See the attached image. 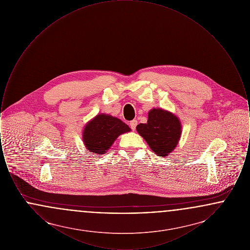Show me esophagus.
Masks as SVG:
<instances>
[{
  "mask_svg": "<svg viewBox=\"0 0 250 250\" xmlns=\"http://www.w3.org/2000/svg\"><path fill=\"white\" fill-rule=\"evenodd\" d=\"M129 125H130L131 129L135 130L136 126L138 125V122H137V120H133V121H131L130 123H129Z\"/></svg>",
  "mask_w": 250,
  "mask_h": 250,
  "instance_id": "esophagus-1",
  "label": "esophagus"
}]
</instances>
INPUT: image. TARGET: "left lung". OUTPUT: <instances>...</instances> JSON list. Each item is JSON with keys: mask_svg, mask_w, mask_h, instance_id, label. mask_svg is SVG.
<instances>
[{"mask_svg": "<svg viewBox=\"0 0 250 250\" xmlns=\"http://www.w3.org/2000/svg\"><path fill=\"white\" fill-rule=\"evenodd\" d=\"M136 129L155 155L162 157L175 149L182 134L178 117L167 110L155 107L149 111L147 123L138 125Z\"/></svg>", "mask_w": 250, "mask_h": 250, "instance_id": "left-lung-1", "label": "left lung"}]
</instances>
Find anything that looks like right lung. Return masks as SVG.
I'll return each mask as SVG.
<instances>
[{
	"instance_id": "1",
	"label": "right lung",
	"mask_w": 250,
	"mask_h": 250,
	"mask_svg": "<svg viewBox=\"0 0 250 250\" xmlns=\"http://www.w3.org/2000/svg\"><path fill=\"white\" fill-rule=\"evenodd\" d=\"M131 131L121 120L107 114H98L84 127L83 140L86 149L97 155L106 154L120 135Z\"/></svg>"
}]
</instances>
